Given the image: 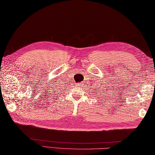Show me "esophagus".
I'll list each match as a JSON object with an SVG mask.
<instances>
[{
    "label": "esophagus",
    "instance_id": "obj_1",
    "mask_svg": "<svg viewBox=\"0 0 155 155\" xmlns=\"http://www.w3.org/2000/svg\"><path fill=\"white\" fill-rule=\"evenodd\" d=\"M82 84H83V83H78V84H77V86H78V87H81V86H82Z\"/></svg>",
    "mask_w": 155,
    "mask_h": 155
}]
</instances>
